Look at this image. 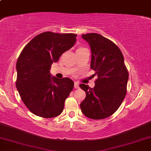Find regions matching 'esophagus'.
Masks as SVG:
<instances>
[{
	"label": "esophagus",
	"mask_w": 151,
	"mask_h": 151,
	"mask_svg": "<svg viewBox=\"0 0 151 151\" xmlns=\"http://www.w3.org/2000/svg\"><path fill=\"white\" fill-rule=\"evenodd\" d=\"M79 87V84H78V82H77V81H75V82H74V88H75V89H78Z\"/></svg>",
	"instance_id": "34e87169"
}]
</instances>
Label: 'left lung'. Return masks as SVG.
I'll list each match as a JSON object with an SVG mask.
<instances>
[{
    "label": "left lung",
    "instance_id": "8db88e82",
    "mask_svg": "<svg viewBox=\"0 0 151 151\" xmlns=\"http://www.w3.org/2000/svg\"><path fill=\"white\" fill-rule=\"evenodd\" d=\"M89 44L91 67L97 74L93 88L81 84L86 97L80 104L82 113L91 119H103L119 108L127 92L129 72L120 49L115 43L97 33L81 35Z\"/></svg>",
    "mask_w": 151,
    "mask_h": 151
}]
</instances>
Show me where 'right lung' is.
<instances>
[{"label": "right lung", "mask_w": 151, "mask_h": 151, "mask_svg": "<svg viewBox=\"0 0 151 151\" xmlns=\"http://www.w3.org/2000/svg\"><path fill=\"white\" fill-rule=\"evenodd\" d=\"M77 35L45 32L22 50L16 63V88L22 102L35 115L56 117L74 88L70 78L58 79L50 73L53 62L75 44Z\"/></svg>", "instance_id": "1"}]
</instances>
